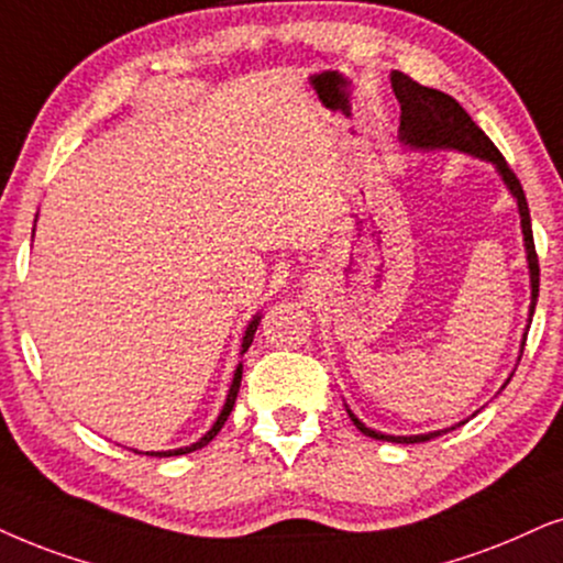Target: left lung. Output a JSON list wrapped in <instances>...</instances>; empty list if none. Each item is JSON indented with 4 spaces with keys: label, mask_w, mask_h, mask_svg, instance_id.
Masks as SVG:
<instances>
[{
    "label": "left lung",
    "mask_w": 563,
    "mask_h": 563,
    "mask_svg": "<svg viewBox=\"0 0 563 563\" xmlns=\"http://www.w3.org/2000/svg\"><path fill=\"white\" fill-rule=\"evenodd\" d=\"M393 90L400 101V140L405 145L416 147V151H460L475 158H483L494 163L499 176L507 184L511 197L517 199L519 208V223H522V236H525V252H528V267H530V317L536 311L538 301V286H540V267H538V254H536V241H532V225H530V208L528 199H525L522 184L515 176V170L509 168V163L504 161L499 147L486 137V132L473 122L471 113L454 101L446 92L426 88V85L416 82L412 77L402 73H393ZM532 322V319H530ZM530 327V324H528ZM525 347V343H522ZM509 384V379H507ZM355 429L366 437L379 439V441H395V444H418V441H429L433 437H441L444 431H431V433H418V437H389V433L368 429L366 423H361L358 418L347 410ZM465 423V421H462ZM457 423V426H462ZM454 429V426H452Z\"/></svg>",
    "instance_id": "left-lung-1"
}]
</instances>
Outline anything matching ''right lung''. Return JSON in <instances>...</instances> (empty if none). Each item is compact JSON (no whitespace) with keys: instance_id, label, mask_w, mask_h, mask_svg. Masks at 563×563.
<instances>
[{"instance_id":"right-lung-1","label":"right lung","mask_w":563,"mask_h":563,"mask_svg":"<svg viewBox=\"0 0 563 563\" xmlns=\"http://www.w3.org/2000/svg\"><path fill=\"white\" fill-rule=\"evenodd\" d=\"M260 314L252 319V322H249V327H246V332H244V343H241V353H246L249 351V345H252V340H254V332H257V327H260ZM241 372H244V368H241V364L236 366V374H233V382H231V389H229V397H225V405H223V410H220V416H218V421L212 423V429L205 433L202 439L199 441H195V444H189V446H179V450H168V452H145V454H151V457H179V454H189V452H195V450H202V446H208L212 439L218 437V431L223 429V423L229 421V416H231V410H233V402H236V395H239V387H241Z\"/></svg>"}]
</instances>
